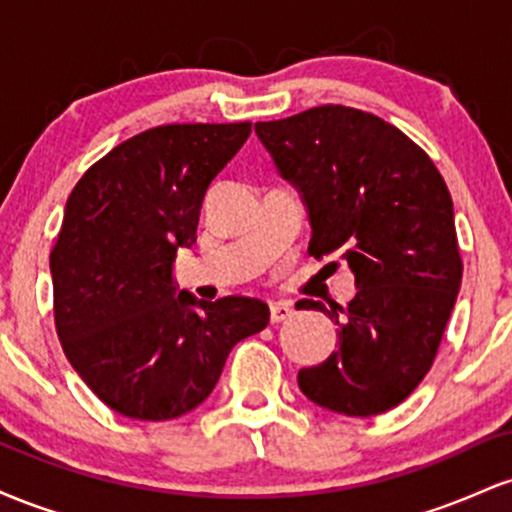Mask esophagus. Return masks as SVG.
Listing matches in <instances>:
<instances>
[{
    "label": "esophagus",
    "mask_w": 512,
    "mask_h": 512,
    "mask_svg": "<svg viewBox=\"0 0 512 512\" xmlns=\"http://www.w3.org/2000/svg\"><path fill=\"white\" fill-rule=\"evenodd\" d=\"M291 313H293L291 303H286V301H274V303H269V317H272V322L286 320V317H291Z\"/></svg>",
    "instance_id": "34e87169"
}]
</instances>
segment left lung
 Returning a JSON list of instances; mask_svg holds the SVG:
<instances>
[{"label":"left lung","mask_w":512,"mask_h":512,"mask_svg":"<svg viewBox=\"0 0 512 512\" xmlns=\"http://www.w3.org/2000/svg\"><path fill=\"white\" fill-rule=\"evenodd\" d=\"M255 132L301 195L310 255L346 260L356 279L346 308L296 303L339 325V349L298 370V387L337 414H383L433 366L460 293L448 185L407 134L356 108L320 105Z\"/></svg>","instance_id":"8db88e82"}]
</instances>
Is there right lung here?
<instances>
[{"label": "right lung", "instance_id": "right-lung-1", "mask_svg": "<svg viewBox=\"0 0 512 512\" xmlns=\"http://www.w3.org/2000/svg\"><path fill=\"white\" fill-rule=\"evenodd\" d=\"M248 137L250 122L146 129L93 163L67 199L50 252L57 337L117 414H187L233 346L267 327L260 298L199 301L173 279L178 250L197 243L211 180Z\"/></svg>", "mask_w": 512, "mask_h": 512}]
</instances>
